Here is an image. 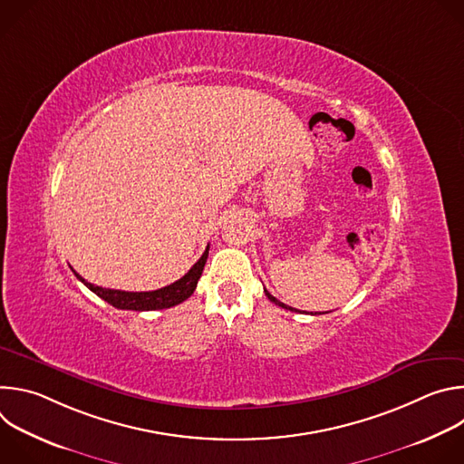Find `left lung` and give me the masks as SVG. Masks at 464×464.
I'll list each match as a JSON object with an SVG mask.
<instances>
[{
    "mask_svg": "<svg viewBox=\"0 0 464 464\" xmlns=\"http://www.w3.org/2000/svg\"><path fill=\"white\" fill-rule=\"evenodd\" d=\"M264 294H266V295H268V299H270V301H272V303H276V304H277V306H281V308H285V310H290V312H299V310H295V308H292V306H288V304H285V303H281V301H279V299H276V297H274V295H272V294H270V292H268V290H264ZM312 315H314V314H312Z\"/></svg>",
    "mask_w": 464,
    "mask_h": 464,
    "instance_id": "obj_1",
    "label": "left lung"
}]
</instances>
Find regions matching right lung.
Returning a JSON list of instances; mask_svg holds the SVG:
<instances>
[{
	"label": "right lung",
	"mask_w": 464,
	"mask_h": 464,
	"mask_svg": "<svg viewBox=\"0 0 464 464\" xmlns=\"http://www.w3.org/2000/svg\"><path fill=\"white\" fill-rule=\"evenodd\" d=\"M209 255V246L206 247L204 255L198 258V262L194 266L176 283L163 286L160 290H152V292H124V290H111V288H102V286H95L92 283H88L86 279H82L75 270L73 274L77 276L79 281H82L93 294H97L101 299H104L106 303H110L115 308L121 310H136V312H145V310H161V308H170L176 306L179 303H183L185 299H188L192 295V292L196 290L198 279L202 277L206 260Z\"/></svg>",
	"instance_id": "obj_1"
}]
</instances>
